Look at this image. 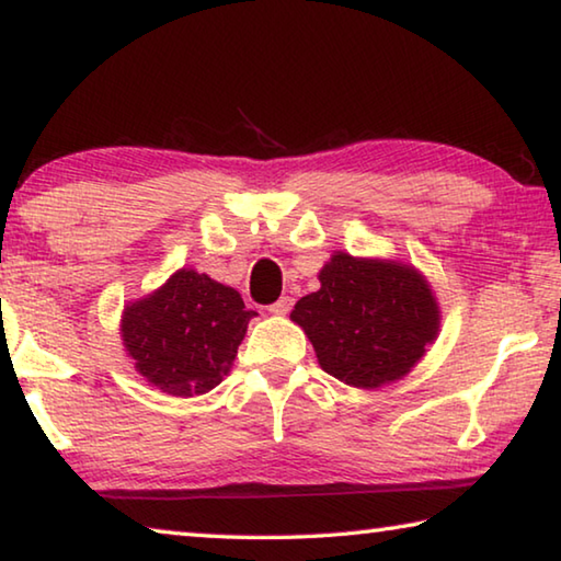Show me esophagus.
<instances>
[{
    "label": "esophagus",
    "mask_w": 561,
    "mask_h": 561,
    "mask_svg": "<svg viewBox=\"0 0 561 561\" xmlns=\"http://www.w3.org/2000/svg\"><path fill=\"white\" fill-rule=\"evenodd\" d=\"M291 307H294V299L291 297H279L277 301L272 304L270 311H272V314H277V317H284V314H289Z\"/></svg>",
    "instance_id": "obj_1"
}]
</instances>
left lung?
<instances>
[{
	"instance_id": "1",
	"label": "left lung",
	"mask_w": 561,
	"mask_h": 561,
	"mask_svg": "<svg viewBox=\"0 0 561 561\" xmlns=\"http://www.w3.org/2000/svg\"><path fill=\"white\" fill-rule=\"evenodd\" d=\"M321 287L294 304L319 366L346 386L381 388L423 358L440 329L433 289L411 264L336 252Z\"/></svg>"
}]
</instances>
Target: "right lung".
<instances>
[{
  "instance_id": "obj_1",
  "label": "right lung",
  "mask_w": 561,
  "mask_h": 561,
  "mask_svg": "<svg viewBox=\"0 0 561 561\" xmlns=\"http://www.w3.org/2000/svg\"><path fill=\"white\" fill-rule=\"evenodd\" d=\"M240 291L195 270L123 309L121 336L136 371L175 398L203 396L232 368L250 319Z\"/></svg>"
}]
</instances>
